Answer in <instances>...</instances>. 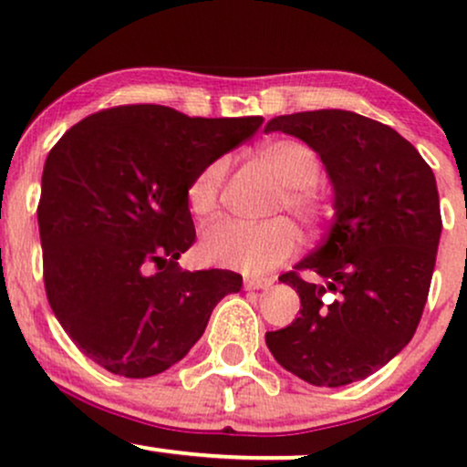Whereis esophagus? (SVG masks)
Instances as JSON below:
<instances>
[{
	"mask_svg": "<svg viewBox=\"0 0 467 467\" xmlns=\"http://www.w3.org/2000/svg\"><path fill=\"white\" fill-rule=\"evenodd\" d=\"M272 285V278H259V276H248L244 281L245 289H265Z\"/></svg>",
	"mask_w": 467,
	"mask_h": 467,
	"instance_id": "obj_1",
	"label": "esophagus"
}]
</instances>
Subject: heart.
Returning a JSON list of instances; mask_svg holds the SVG:
<instances>
[{"instance_id": "b5f03b06", "label": "heart", "mask_w": 467, "mask_h": 467, "mask_svg": "<svg viewBox=\"0 0 467 467\" xmlns=\"http://www.w3.org/2000/svg\"><path fill=\"white\" fill-rule=\"evenodd\" d=\"M259 162L281 182L272 213H292L303 226L318 228L329 217L331 206L318 189L323 162L316 149L294 138H278L259 147ZM228 160L208 162L186 189V203L197 219L217 215L222 203ZM301 248V234L287 217H275L261 223L219 222L202 234V254L211 264L239 270L244 275H265L287 264Z\"/></svg>"}]
</instances>
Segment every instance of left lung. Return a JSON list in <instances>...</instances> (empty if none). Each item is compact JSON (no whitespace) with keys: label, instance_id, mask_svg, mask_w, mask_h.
<instances>
[{"label":"left lung","instance_id":"1","mask_svg":"<svg viewBox=\"0 0 467 467\" xmlns=\"http://www.w3.org/2000/svg\"><path fill=\"white\" fill-rule=\"evenodd\" d=\"M265 131L316 149L336 191L323 245L281 275L301 316L267 331V349L314 387H345L398 356L420 325L441 237L435 173L398 131L353 111L278 116Z\"/></svg>","mask_w":467,"mask_h":467}]
</instances>
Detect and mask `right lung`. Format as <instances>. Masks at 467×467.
<instances>
[{
    "mask_svg": "<svg viewBox=\"0 0 467 467\" xmlns=\"http://www.w3.org/2000/svg\"><path fill=\"white\" fill-rule=\"evenodd\" d=\"M261 125V116L118 105L52 147L36 206L46 296L89 360L122 378L162 373L200 340L215 305L239 292L237 272L178 265L195 244L186 189Z\"/></svg>",
    "mask_w": 467,
    "mask_h": 467,
    "instance_id": "add662e5",
    "label": "right lung"
}]
</instances>
